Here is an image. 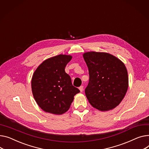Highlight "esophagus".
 I'll return each mask as SVG.
<instances>
[{
    "label": "esophagus",
    "instance_id": "esophagus-1",
    "mask_svg": "<svg viewBox=\"0 0 149 149\" xmlns=\"http://www.w3.org/2000/svg\"><path fill=\"white\" fill-rule=\"evenodd\" d=\"M83 88H84L83 86H81L80 87H79V89H80V91L81 92H82L83 91Z\"/></svg>",
    "mask_w": 149,
    "mask_h": 149
}]
</instances>
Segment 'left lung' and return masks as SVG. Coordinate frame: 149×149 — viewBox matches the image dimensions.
I'll return each instance as SVG.
<instances>
[{
	"label": "left lung",
	"mask_w": 149,
	"mask_h": 149,
	"mask_svg": "<svg viewBox=\"0 0 149 149\" xmlns=\"http://www.w3.org/2000/svg\"><path fill=\"white\" fill-rule=\"evenodd\" d=\"M83 57L88 69L89 81L85 93L89 103L100 111L112 110L121 102L127 90L125 65L107 53L87 52Z\"/></svg>",
	"instance_id": "8db88e82"
}]
</instances>
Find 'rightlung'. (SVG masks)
<instances>
[{
	"instance_id": "obj_1",
	"label": "right lung",
	"mask_w": 149,
	"mask_h": 149,
	"mask_svg": "<svg viewBox=\"0 0 149 149\" xmlns=\"http://www.w3.org/2000/svg\"><path fill=\"white\" fill-rule=\"evenodd\" d=\"M72 56L59 54L49 58L39 65L32 78V91L42 110L54 114L66 112L80 92L74 87L65 68Z\"/></svg>"
}]
</instances>
